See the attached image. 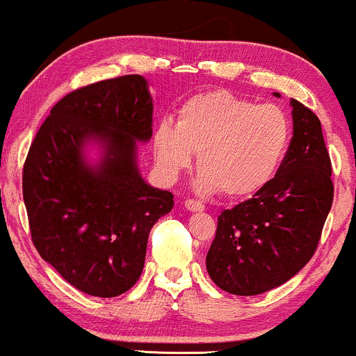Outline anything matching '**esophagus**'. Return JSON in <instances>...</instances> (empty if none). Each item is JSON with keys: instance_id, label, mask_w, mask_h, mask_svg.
Returning <instances> with one entry per match:
<instances>
[{"instance_id": "1", "label": "esophagus", "mask_w": 356, "mask_h": 356, "mask_svg": "<svg viewBox=\"0 0 356 356\" xmlns=\"http://www.w3.org/2000/svg\"><path fill=\"white\" fill-rule=\"evenodd\" d=\"M185 209L190 212H200V211H204V204L199 202V200L188 199V200H185Z\"/></svg>"}]
</instances>
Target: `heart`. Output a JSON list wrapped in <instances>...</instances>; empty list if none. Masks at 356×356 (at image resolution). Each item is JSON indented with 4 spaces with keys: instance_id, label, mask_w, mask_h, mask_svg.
Here are the masks:
<instances>
[{
    "instance_id": "b5f03b06",
    "label": "heart",
    "mask_w": 356,
    "mask_h": 356,
    "mask_svg": "<svg viewBox=\"0 0 356 356\" xmlns=\"http://www.w3.org/2000/svg\"><path fill=\"white\" fill-rule=\"evenodd\" d=\"M288 140V120L277 106H255L226 90H211L186 99L178 122L166 118L157 124L152 151L166 178H177L197 152V188L236 199L269 181Z\"/></svg>"
}]
</instances>
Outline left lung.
Masks as SVG:
<instances>
[{
    "instance_id": "left-lung-1",
    "label": "left lung",
    "mask_w": 356,
    "mask_h": 356,
    "mask_svg": "<svg viewBox=\"0 0 356 356\" xmlns=\"http://www.w3.org/2000/svg\"><path fill=\"white\" fill-rule=\"evenodd\" d=\"M291 108L293 137L276 177L218 218L205 266L232 295H260L291 280L317 250L331 211L332 168L321 122L296 99Z\"/></svg>"
}]
</instances>
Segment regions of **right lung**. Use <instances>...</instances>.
<instances>
[{"label": "right lung", "instance_id": "1", "mask_svg": "<svg viewBox=\"0 0 356 356\" xmlns=\"http://www.w3.org/2000/svg\"><path fill=\"white\" fill-rule=\"evenodd\" d=\"M147 80L124 75L76 89L56 102L24 164L32 243L72 286L113 298L140 277L151 228L173 193L140 177L137 142L152 137ZM96 141L102 159L85 147Z\"/></svg>", "mask_w": 356, "mask_h": 356}]
</instances>
